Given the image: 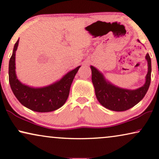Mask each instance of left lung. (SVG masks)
Here are the masks:
<instances>
[{
    "instance_id": "left-lung-1",
    "label": "left lung",
    "mask_w": 159,
    "mask_h": 159,
    "mask_svg": "<svg viewBox=\"0 0 159 159\" xmlns=\"http://www.w3.org/2000/svg\"><path fill=\"white\" fill-rule=\"evenodd\" d=\"M138 42H140L139 39ZM145 58L148 63L145 84L135 90L122 89L111 84L99 70L90 66L95 95L98 102L103 107L112 111H125L134 107L143 99L149 88L152 73V61L149 54H147Z\"/></svg>"
}]
</instances>
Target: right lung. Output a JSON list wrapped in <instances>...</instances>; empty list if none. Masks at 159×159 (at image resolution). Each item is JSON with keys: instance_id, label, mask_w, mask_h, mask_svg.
Returning <instances> with one entry per match:
<instances>
[{"instance_id": "right-lung-1", "label": "right lung", "mask_w": 159, "mask_h": 159, "mask_svg": "<svg viewBox=\"0 0 159 159\" xmlns=\"http://www.w3.org/2000/svg\"><path fill=\"white\" fill-rule=\"evenodd\" d=\"M19 39L15 44L9 61V83L12 93L22 105L38 112L54 111L64 105L69 95L70 88L80 66L70 70L61 79L49 85L34 88L23 84L16 72V52Z\"/></svg>"}]
</instances>
